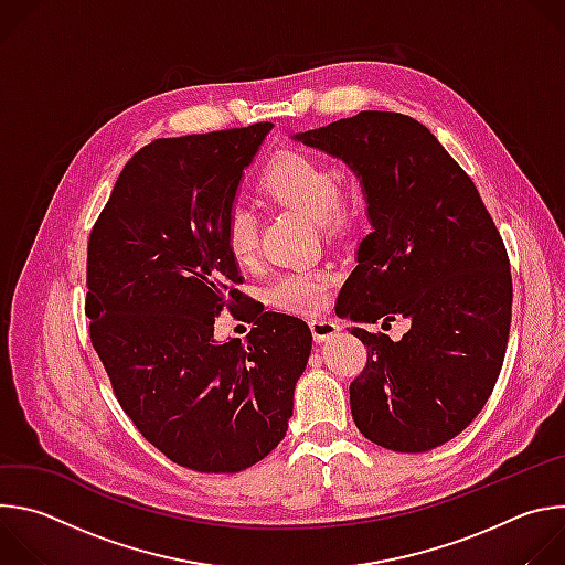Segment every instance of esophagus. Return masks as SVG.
Returning <instances> with one entry per match:
<instances>
[{"label":"esophagus","mask_w":565,"mask_h":565,"mask_svg":"<svg viewBox=\"0 0 565 565\" xmlns=\"http://www.w3.org/2000/svg\"><path fill=\"white\" fill-rule=\"evenodd\" d=\"M308 327H310V333H312L315 342H327V340H331V338H335V335L340 333V327L335 324L333 319L312 317V319L308 321Z\"/></svg>","instance_id":"obj_1"}]
</instances>
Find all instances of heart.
Segmentation results:
<instances>
[{
  "mask_svg": "<svg viewBox=\"0 0 565 565\" xmlns=\"http://www.w3.org/2000/svg\"><path fill=\"white\" fill-rule=\"evenodd\" d=\"M259 190L279 205L299 210L319 221L321 227H342L358 216V196L338 188V177L324 160L301 149L275 153L259 177ZM227 253L248 266L259 253L257 216L246 205H232L223 218ZM335 273L329 268L292 270L273 281L268 301L292 312H310L321 306Z\"/></svg>",
  "mask_w": 565,
  "mask_h": 565,
  "instance_id": "b5f03b06",
  "label": "heart"
}]
</instances>
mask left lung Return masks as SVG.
Segmentation results:
<instances>
[{
    "label": "left lung",
    "instance_id": "8db88e82",
    "mask_svg": "<svg viewBox=\"0 0 565 565\" xmlns=\"http://www.w3.org/2000/svg\"><path fill=\"white\" fill-rule=\"evenodd\" d=\"M295 140L344 160L373 227L338 312L360 324L405 317L388 335L351 329L369 349L351 382V414L371 443L420 454L449 443L486 407L512 319L503 238L462 168L418 120L360 111Z\"/></svg>",
    "mask_w": 565,
    "mask_h": 565
}]
</instances>
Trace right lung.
<instances>
[{"instance_id": "add662e5", "label": "right lung", "mask_w": 565, "mask_h": 565, "mask_svg": "<svg viewBox=\"0 0 565 565\" xmlns=\"http://www.w3.org/2000/svg\"><path fill=\"white\" fill-rule=\"evenodd\" d=\"M273 127L145 145L89 236L85 310L120 407L156 449L203 473L253 467L284 440L312 347L281 312H264L246 340H214V317L241 295L223 218Z\"/></svg>"}]
</instances>
